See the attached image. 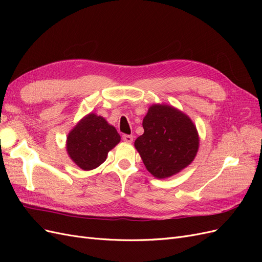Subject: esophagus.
<instances>
[{
	"label": "esophagus",
	"instance_id": "34e87169",
	"mask_svg": "<svg viewBox=\"0 0 262 262\" xmlns=\"http://www.w3.org/2000/svg\"><path fill=\"white\" fill-rule=\"evenodd\" d=\"M122 139L124 142H126V143H131L133 141V136H130V134H123Z\"/></svg>",
	"mask_w": 262,
	"mask_h": 262
}]
</instances>
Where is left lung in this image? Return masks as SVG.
<instances>
[{
  "label": "left lung",
  "mask_w": 262,
  "mask_h": 262,
  "mask_svg": "<svg viewBox=\"0 0 262 262\" xmlns=\"http://www.w3.org/2000/svg\"><path fill=\"white\" fill-rule=\"evenodd\" d=\"M144 133L134 146L155 178L176 175L194 160L199 148L195 125L187 115L168 105H153L143 119Z\"/></svg>",
  "instance_id": "8db88e82"
}]
</instances>
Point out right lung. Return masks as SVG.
I'll return each mask as SVG.
<instances>
[{
  "label": "right lung",
  "instance_id": "right-lung-1",
  "mask_svg": "<svg viewBox=\"0 0 262 262\" xmlns=\"http://www.w3.org/2000/svg\"><path fill=\"white\" fill-rule=\"evenodd\" d=\"M121 138L105 118L89 114L71 130L67 138L68 154L78 167L92 170L106 161L108 152Z\"/></svg>",
  "mask_w": 262,
  "mask_h": 262
}]
</instances>
